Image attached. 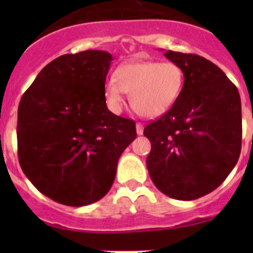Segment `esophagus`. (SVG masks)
Listing matches in <instances>:
<instances>
[{"instance_id":"obj_1","label":"esophagus","mask_w":253,"mask_h":253,"mask_svg":"<svg viewBox=\"0 0 253 253\" xmlns=\"http://www.w3.org/2000/svg\"><path fill=\"white\" fill-rule=\"evenodd\" d=\"M135 128H137V134H138V135H142V134H143V129H144L143 124H140V123H137V125H135Z\"/></svg>"}]
</instances>
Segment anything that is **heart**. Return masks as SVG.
Here are the masks:
<instances>
[{"label": "heart", "instance_id": "heart-1", "mask_svg": "<svg viewBox=\"0 0 253 253\" xmlns=\"http://www.w3.org/2000/svg\"><path fill=\"white\" fill-rule=\"evenodd\" d=\"M184 82V71L175 62L134 60L116 69L115 78L105 84L104 93L109 107L116 113L124 105V92L130 93L133 110L153 119L176 104Z\"/></svg>", "mask_w": 253, "mask_h": 253}]
</instances>
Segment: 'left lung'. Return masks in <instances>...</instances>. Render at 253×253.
Wrapping results in <instances>:
<instances>
[{
  "label": "left lung",
  "mask_w": 253,
  "mask_h": 253,
  "mask_svg": "<svg viewBox=\"0 0 253 253\" xmlns=\"http://www.w3.org/2000/svg\"><path fill=\"white\" fill-rule=\"evenodd\" d=\"M182 68L176 104L144 128L151 140L147 169L161 193L195 200L215 190L238 162L242 109L237 87L222 69L196 54L165 51Z\"/></svg>",
  "instance_id": "1"
}]
</instances>
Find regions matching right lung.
<instances>
[{"label":"right lung","mask_w":253,"mask_h":253,"mask_svg":"<svg viewBox=\"0 0 253 253\" xmlns=\"http://www.w3.org/2000/svg\"><path fill=\"white\" fill-rule=\"evenodd\" d=\"M113 55L104 50L64 54L46 64L17 110L22 171L40 193L84 207L104 198L135 123L106 106L105 82Z\"/></svg>","instance_id":"add662e5"}]
</instances>
